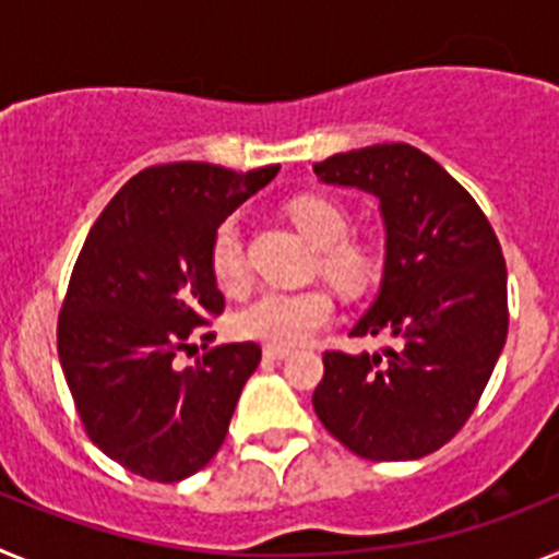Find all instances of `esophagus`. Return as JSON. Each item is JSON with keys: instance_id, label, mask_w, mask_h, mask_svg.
I'll list each match as a JSON object with an SVG mask.
<instances>
[{"instance_id": "esophagus-1", "label": "esophagus", "mask_w": 559, "mask_h": 559, "mask_svg": "<svg viewBox=\"0 0 559 559\" xmlns=\"http://www.w3.org/2000/svg\"><path fill=\"white\" fill-rule=\"evenodd\" d=\"M263 355L271 360H283L290 355V347H274V344H269V347H263Z\"/></svg>"}]
</instances>
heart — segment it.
I'll list each match as a JSON object with an SVG mask.
<instances>
[{"label":"heart","mask_w":559,"mask_h":559,"mask_svg":"<svg viewBox=\"0 0 559 559\" xmlns=\"http://www.w3.org/2000/svg\"><path fill=\"white\" fill-rule=\"evenodd\" d=\"M296 229L322 249V271L335 285L358 290L369 283L374 257L367 246L344 240L349 218L338 201L328 195H299L288 204ZM210 265L221 288L237 290L246 285V251L240 221L226 218L215 229L210 246ZM333 299L322 288L280 290L269 288L231 313V333L243 341H260L274 347H296L313 338L333 319Z\"/></svg>","instance_id":"b5f03b06"}]
</instances>
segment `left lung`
Returning a JSON list of instances; mask_svg holds the SVG:
<instances>
[{
  "mask_svg": "<svg viewBox=\"0 0 559 559\" xmlns=\"http://www.w3.org/2000/svg\"><path fill=\"white\" fill-rule=\"evenodd\" d=\"M313 173L378 199L383 276L353 335L394 341L372 355L324 353L316 414L364 459L428 456L467 423L507 341V263L496 231L471 192L406 142L335 153Z\"/></svg>",
  "mask_w": 559,
  "mask_h": 559,
  "instance_id": "left-lung-1",
  "label": "left lung"
}]
</instances>
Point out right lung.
I'll return each mask as SVG.
<instances>
[{"mask_svg": "<svg viewBox=\"0 0 559 559\" xmlns=\"http://www.w3.org/2000/svg\"><path fill=\"white\" fill-rule=\"evenodd\" d=\"M276 173L280 165L147 167L108 201L78 254L58 358L88 439L136 476L181 481L224 445L263 353L243 341L212 347L192 367L176 358L195 347L206 316L224 310L212 235Z\"/></svg>", "mask_w": 559, "mask_h": 559, "instance_id": "right-lung-1", "label": "right lung"}]
</instances>
